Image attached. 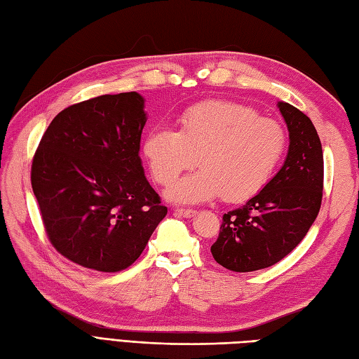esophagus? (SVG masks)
Returning a JSON list of instances; mask_svg holds the SVG:
<instances>
[{
    "mask_svg": "<svg viewBox=\"0 0 359 359\" xmlns=\"http://www.w3.org/2000/svg\"><path fill=\"white\" fill-rule=\"evenodd\" d=\"M175 214H178L181 217H186V219H190V217H193L194 214H196V211H194V210H186V208H177Z\"/></svg>",
    "mask_w": 359,
    "mask_h": 359,
    "instance_id": "esophagus-1",
    "label": "esophagus"
}]
</instances>
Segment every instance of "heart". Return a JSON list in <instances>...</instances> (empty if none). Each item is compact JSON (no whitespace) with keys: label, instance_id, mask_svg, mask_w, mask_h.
<instances>
[{"label":"heart","instance_id":"heart-1","mask_svg":"<svg viewBox=\"0 0 359 359\" xmlns=\"http://www.w3.org/2000/svg\"><path fill=\"white\" fill-rule=\"evenodd\" d=\"M287 137L276 119L259 116L253 107L208 100L191 106L170 127L151 128L144 140V156L151 175L168 186L182 170L198 163L166 190L177 203H199L220 196L238 203L252 199L273 178L285 156Z\"/></svg>","mask_w":359,"mask_h":359}]
</instances>
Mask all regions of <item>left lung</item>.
Instances as JSON below:
<instances>
[{
    "mask_svg": "<svg viewBox=\"0 0 359 359\" xmlns=\"http://www.w3.org/2000/svg\"><path fill=\"white\" fill-rule=\"evenodd\" d=\"M289 128L283 168L240 208L223 215L211 253L217 264L250 273L280 262L316 220L323 191V153L311 119L289 103H278Z\"/></svg>",
    "mask_w": 359,
    "mask_h": 359,
    "instance_id": "8db88e82",
    "label": "left lung"
}]
</instances>
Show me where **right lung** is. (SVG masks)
Segmentation results:
<instances>
[{
    "label": "right lung",
    "mask_w": 359,
    "mask_h": 359,
    "mask_svg": "<svg viewBox=\"0 0 359 359\" xmlns=\"http://www.w3.org/2000/svg\"><path fill=\"white\" fill-rule=\"evenodd\" d=\"M145 121L137 93L104 94L66 107L41 136L31 187L49 243L73 264L128 268L168 214L139 157Z\"/></svg>",
    "instance_id": "obj_1"
}]
</instances>
